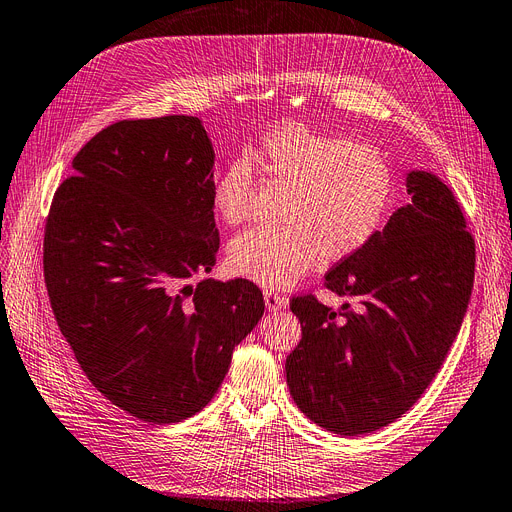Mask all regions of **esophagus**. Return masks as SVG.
I'll list each match as a JSON object with an SVG mask.
<instances>
[{
	"label": "esophagus",
	"instance_id": "obj_1",
	"mask_svg": "<svg viewBox=\"0 0 512 512\" xmlns=\"http://www.w3.org/2000/svg\"><path fill=\"white\" fill-rule=\"evenodd\" d=\"M264 304H267V309L269 311H281L285 304H288V300H285L283 296H279L277 292H273V290H264Z\"/></svg>",
	"mask_w": 512,
	"mask_h": 512
}]
</instances>
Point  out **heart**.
<instances>
[{
  "label": "heart",
  "instance_id": "1",
  "mask_svg": "<svg viewBox=\"0 0 512 512\" xmlns=\"http://www.w3.org/2000/svg\"><path fill=\"white\" fill-rule=\"evenodd\" d=\"M254 166L288 185L279 208L283 222L237 235L229 264L235 275L269 288L296 283L319 256L340 260L359 252L393 210L395 174L380 151L302 124H279L216 174L212 206L227 224L250 216Z\"/></svg>",
  "mask_w": 512,
  "mask_h": 512
}]
</instances>
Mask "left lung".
<instances>
[{"mask_svg": "<svg viewBox=\"0 0 512 512\" xmlns=\"http://www.w3.org/2000/svg\"><path fill=\"white\" fill-rule=\"evenodd\" d=\"M410 203L325 275L327 290L355 296L340 311L292 298L302 340L285 359L300 412L336 435L395 422L433 382L454 344L475 279V241L439 176L405 172Z\"/></svg>", "mask_w": 512, "mask_h": 512, "instance_id": "8db88e82", "label": "left lung"}]
</instances>
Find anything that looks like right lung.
<instances>
[{
	"mask_svg": "<svg viewBox=\"0 0 512 512\" xmlns=\"http://www.w3.org/2000/svg\"><path fill=\"white\" fill-rule=\"evenodd\" d=\"M214 159L199 117L117 121L75 155L46 224L60 332L102 395L153 424L203 410L264 313L252 281L206 277Z\"/></svg>",
	"mask_w": 512,
	"mask_h": 512,
	"instance_id": "right-lung-1",
	"label": "right lung"
}]
</instances>
